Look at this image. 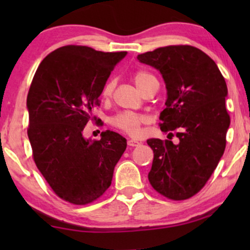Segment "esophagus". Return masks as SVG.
<instances>
[{
  "instance_id": "esophagus-1",
  "label": "esophagus",
  "mask_w": 250,
  "mask_h": 250,
  "mask_svg": "<svg viewBox=\"0 0 250 250\" xmlns=\"http://www.w3.org/2000/svg\"><path fill=\"white\" fill-rule=\"evenodd\" d=\"M127 145H128V146H140V142L136 141V140L131 139L127 141Z\"/></svg>"
}]
</instances>
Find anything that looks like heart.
Here are the masks:
<instances>
[{"label":"heart","instance_id":"1","mask_svg":"<svg viewBox=\"0 0 250 250\" xmlns=\"http://www.w3.org/2000/svg\"><path fill=\"white\" fill-rule=\"evenodd\" d=\"M155 76L152 74L148 73V71L139 70L133 75V81L140 91L142 92L143 88L146 87V85L149 83L151 80H155ZM115 88V82L114 81H108L107 83L102 87L101 94L104 99H108L111 97L112 92ZM148 123V117L145 115L136 114V112L132 111H122L118 112L117 115L112 116L110 118V124L115 126L116 128L121 129L126 134L133 138L140 136L142 133V126Z\"/></svg>","mask_w":250,"mask_h":250}]
</instances>
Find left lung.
Listing matches in <instances>:
<instances>
[{
  "label": "left lung",
  "instance_id": "8db88e82",
  "mask_svg": "<svg viewBox=\"0 0 250 250\" xmlns=\"http://www.w3.org/2000/svg\"><path fill=\"white\" fill-rule=\"evenodd\" d=\"M138 60L160 71L167 88L160 112L163 132L179 142L150 139L153 162L148 179L162 196L189 199L205 187L227 146L230 116L227 83L209 56L191 45H168L139 54Z\"/></svg>",
  "mask_w": 250,
  "mask_h": 250
}]
</instances>
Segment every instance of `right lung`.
<instances>
[{"label": "right lung", "mask_w": 250, "mask_h": 250, "mask_svg": "<svg viewBox=\"0 0 250 250\" xmlns=\"http://www.w3.org/2000/svg\"><path fill=\"white\" fill-rule=\"evenodd\" d=\"M126 53L66 45L47 54L34 75L27 95L33 158L53 192L70 204H91L105 192L127 146L112 131L100 140L82 134Z\"/></svg>", "instance_id": "add662e5"}]
</instances>
